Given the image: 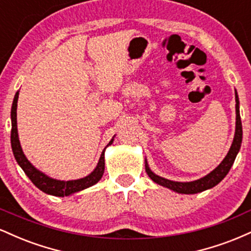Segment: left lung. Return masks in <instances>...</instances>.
<instances>
[{"mask_svg": "<svg viewBox=\"0 0 251 251\" xmlns=\"http://www.w3.org/2000/svg\"><path fill=\"white\" fill-rule=\"evenodd\" d=\"M235 101H236V125H235V135L234 140H232L231 146H230L229 151L224 159L222 160L220 165L217 168L212 170L210 174H208L204 177L200 178V179L191 180V181H176L170 180L166 178L160 177V176L155 175L151 169H150L148 159L145 158V170L148 172L149 177L154 181L158 185L164 186V188L171 190V191L177 192V194H184V195H194L198 194V192H203L205 190L212 189L214 186L217 185L224 179V177L227 175V172L231 169L232 164H234L236 155L240 152L241 144H242V137H243V131H242V123H241V116H240V100H238L237 91L235 89Z\"/></svg>", "mask_w": 251, "mask_h": 251, "instance_id": "1", "label": "left lung"}]
</instances>
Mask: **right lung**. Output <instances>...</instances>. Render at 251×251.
I'll return each mask as SVG.
<instances>
[{
    "mask_svg": "<svg viewBox=\"0 0 251 251\" xmlns=\"http://www.w3.org/2000/svg\"><path fill=\"white\" fill-rule=\"evenodd\" d=\"M19 93L20 91L16 92L15 97H14L13 106H11L10 112V119H11V133H10V143L11 149H13L14 157H15L17 164L20 168L25 171L27 177L33 181L34 185L37 189L41 190L42 192L47 195L56 196V197H65V196H71L76 194V192L82 191V190L91 188L94 184L101 179L103 171H105V150L112 145L114 142V135L109 143L107 144L103 151L100 155V159L98 162L96 169L91 172V174L86 176L83 178H79V179H72V180H60L51 178L47 176L45 172L40 171L35 166L31 164L29 160L27 159L25 154L24 153V150L21 148V143L19 139V132H17V100H19Z\"/></svg>",
    "mask_w": 251,
    "mask_h": 251,
    "instance_id": "right-lung-1",
    "label": "right lung"
}]
</instances>
